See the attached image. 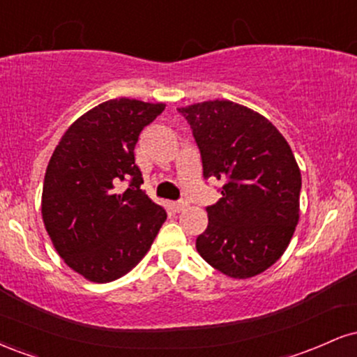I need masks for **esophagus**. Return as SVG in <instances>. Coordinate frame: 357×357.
Returning <instances> with one entry per match:
<instances>
[{"mask_svg": "<svg viewBox=\"0 0 357 357\" xmlns=\"http://www.w3.org/2000/svg\"><path fill=\"white\" fill-rule=\"evenodd\" d=\"M173 208H174V211H183V210H186L188 208V203L186 202H176V203H173Z\"/></svg>", "mask_w": 357, "mask_h": 357, "instance_id": "esophagus-1", "label": "esophagus"}]
</instances>
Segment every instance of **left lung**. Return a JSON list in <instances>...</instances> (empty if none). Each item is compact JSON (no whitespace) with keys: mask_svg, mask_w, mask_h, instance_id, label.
<instances>
[{"mask_svg":"<svg viewBox=\"0 0 357 357\" xmlns=\"http://www.w3.org/2000/svg\"><path fill=\"white\" fill-rule=\"evenodd\" d=\"M202 151L204 178L223 179L196 250L231 278L265 272L284 255L301 215V169L267 117L231 100L179 107Z\"/></svg>","mask_w":357,"mask_h":357,"instance_id":"obj_1","label":"left lung"}]
</instances>
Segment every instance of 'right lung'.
<instances>
[{"label": "right lung", "mask_w": 357, "mask_h": 357, "mask_svg": "<svg viewBox=\"0 0 357 357\" xmlns=\"http://www.w3.org/2000/svg\"><path fill=\"white\" fill-rule=\"evenodd\" d=\"M166 104L102 102L65 130L47 166L42 218L56 253L73 272L105 284L130 272L149 252L166 211L141 190L134 147ZM130 178V188L115 186Z\"/></svg>", "instance_id": "add662e5"}]
</instances>
